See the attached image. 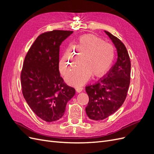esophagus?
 I'll return each mask as SVG.
<instances>
[{"instance_id":"obj_1","label":"esophagus","mask_w":154,"mask_h":154,"mask_svg":"<svg viewBox=\"0 0 154 154\" xmlns=\"http://www.w3.org/2000/svg\"><path fill=\"white\" fill-rule=\"evenodd\" d=\"M76 91L77 92H81L82 91H83V88L82 87H76Z\"/></svg>"}]
</instances>
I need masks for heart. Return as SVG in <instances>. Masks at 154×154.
I'll return each mask as SVG.
<instances>
[{"instance_id": "obj_1", "label": "heart", "mask_w": 154, "mask_h": 154, "mask_svg": "<svg viewBox=\"0 0 154 154\" xmlns=\"http://www.w3.org/2000/svg\"><path fill=\"white\" fill-rule=\"evenodd\" d=\"M114 46L94 35L81 36L78 43L73 45L60 60V72L66 75L80 62L83 63L66 77L69 84L80 86L85 83L91 76H103L110 69L114 59Z\"/></svg>"}]
</instances>
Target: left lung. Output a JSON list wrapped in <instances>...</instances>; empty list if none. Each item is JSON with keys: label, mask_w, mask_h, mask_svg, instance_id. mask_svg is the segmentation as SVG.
Listing matches in <instances>:
<instances>
[{"label": "left lung", "mask_w": 154, "mask_h": 154, "mask_svg": "<svg viewBox=\"0 0 154 154\" xmlns=\"http://www.w3.org/2000/svg\"><path fill=\"white\" fill-rule=\"evenodd\" d=\"M105 32L117 49L118 58L105 76L85 87L89 97L86 114L95 121L106 118L122 106L127 95L130 80L131 63L127 48L117 37Z\"/></svg>", "instance_id": "left-lung-1"}]
</instances>
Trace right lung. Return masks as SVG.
Instances as JSON below:
<instances>
[{"label": "right lung", "mask_w": 154, "mask_h": 154, "mask_svg": "<svg viewBox=\"0 0 154 154\" xmlns=\"http://www.w3.org/2000/svg\"><path fill=\"white\" fill-rule=\"evenodd\" d=\"M73 32L53 30L39 35L27 52L21 72L22 94L33 112L47 122L63 116L75 89L63 82L59 72V51Z\"/></svg>", "instance_id": "right-lung-1"}]
</instances>
